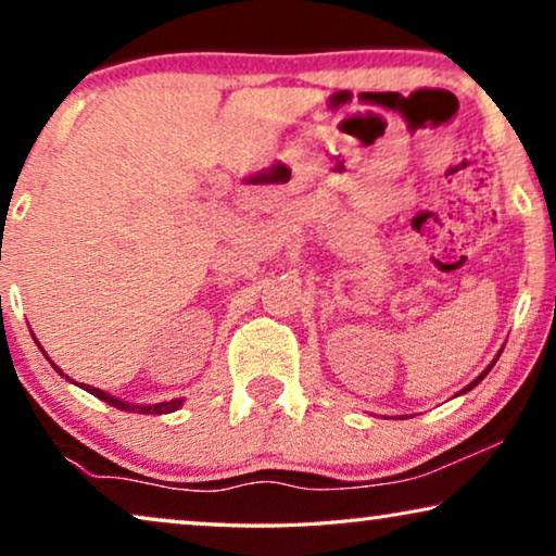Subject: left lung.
I'll list each match as a JSON object with an SVG mask.
<instances>
[{"label": "left lung", "instance_id": "1", "mask_svg": "<svg viewBox=\"0 0 556 556\" xmlns=\"http://www.w3.org/2000/svg\"><path fill=\"white\" fill-rule=\"evenodd\" d=\"M501 352H504V349H501ZM501 352H498V354H496V359H493V362H491V364H489V367H485V369H483V371H481V375H478V377H476V379H473V382H470V384H468V387H463V390H460V392H458V394H466V392H470V390H473V387H476V384H478V382H483V377H485V375H489V371H491V369H493V364H496V362H498V356H501Z\"/></svg>", "mask_w": 556, "mask_h": 556}]
</instances>
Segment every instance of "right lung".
Wrapping results in <instances>:
<instances>
[{"instance_id": "right-lung-1", "label": "right lung", "mask_w": 556, "mask_h": 556, "mask_svg": "<svg viewBox=\"0 0 556 556\" xmlns=\"http://www.w3.org/2000/svg\"><path fill=\"white\" fill-rule=\"evenodd\" d=\"M37 346H40V344H37ZM40 349H42V346H40ZM42 354H45V349H42ZM45 356H48V354H45ZM48 359H50V356H48ZM50 364H52V362H50ZM52 367H55V364H52ZM55 371H58L60 377H65L67 382H73L71 377L63 375V369H60V367H55ZM73 384L83 387V390L90 392V394H93V397H98V400L109 402L111 407L126 409V413H141V415H164V413H174V409H179L181 405H185V397H177V400H169V402H156V405H136V402H126V400H118V397H113V394L103 392V390H98V387H90V384H83V382H73Z\"/></svg>"}]
</instances>
